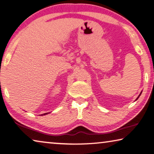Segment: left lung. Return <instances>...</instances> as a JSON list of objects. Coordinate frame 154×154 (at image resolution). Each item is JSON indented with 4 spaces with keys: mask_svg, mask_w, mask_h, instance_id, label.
Returning a JSON list of instances; mask_svg holds the SVG:
<instances>
[{
    "mask_svg": "<svg viewBox=\"0 0 154 154\" xmlns=\"http://www.w3.org/2000/svg\"><path fill=\"white\" fill-rule=\"evenodd\" d=\"M140 94H141V93H140V95H138V97L137 98V100L138 99V97H139V96H140Z\"/></svg>",
    "mask_w": 154,
    "mask_h": 154,
    "instance_id": "left-lung-1",
    "label": "left lung"
}]
</instances>
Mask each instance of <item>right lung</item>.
Instances as JSON below:
<instances>
[{
	"label": "right lung",
	"mask_w": 154,
	"mask_h": 154,
	"mask_svg": "<svg viewBox=\"0 0 154 154\" xmlns=\"http://www.w3.org/2000/svg\"><path fill=\"white\" fill-rule=\"evenodd\" d=\"M48 114V113H44V115H47Z\"/></svg>",
	"instance_id": "add662e5"
}]
</instances>
